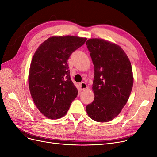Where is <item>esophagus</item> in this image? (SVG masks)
Masks as SVG:
<instances>
[{"mask_svg": "<svg viewBox=\"0 0 157 157\" xmlns=\"http://www.w3.org/2000/svg\"><path fill=\"white\" fill-rule=\"evenodd\" d=\"M79 85H80V88L82 90H85L86 88H87L86 84L85 83V82H81Z\"/></svg>", "mask_w": 157, "mask_h": 157, "instance_id": "34e87169", "label": "esophagus"}]
</instances>
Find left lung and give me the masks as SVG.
I'll list each match as a JSON object with an SVG mask.
<instances>
[{"instance_id": "obj_1", "label": "left lung", "mask_w": 157, "mask_h": 157, "mask_svg": "<svg viewBox=\"0 0 157 157\" xmlns=\"http://www.w3.org/2000/svg\"><path fill=\"white\" fill-rule=\"evenodd\" d=\"M86 44L94 65V99L86 106L88 115L99 122L117 117L130 97L134 83L131 63L120 46L101 39Z\"/></svg>"}]
</instances>
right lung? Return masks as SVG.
<instances>
[{"instance_id":"add662e5","label":"right lung","mask_w":157,"mask_h":157,"mask_svg":"<svg viewBox=\"0 0 157 157\" xmlns=\"http://www.w3.org/2000/svg\"><path fill=\"white\" fill-rule=\"evenodd\" d=\"M86 40V38L77 36H53L35 52L28 77L29 88L36 107L48 118L58 119L65 116L77 96L67 61Z\"/></svg>"}]
</instances>
